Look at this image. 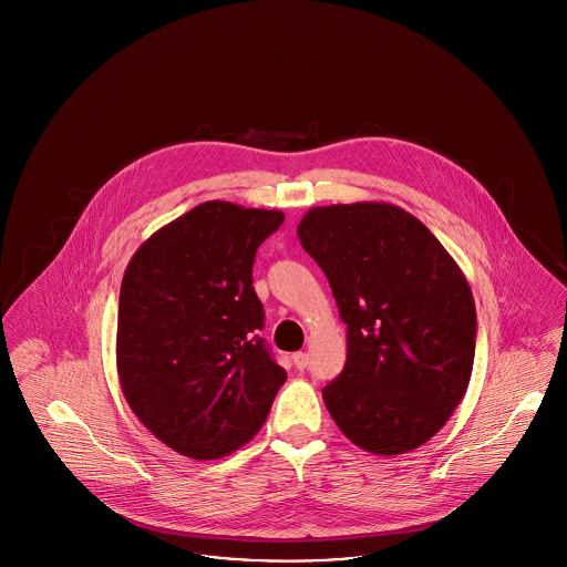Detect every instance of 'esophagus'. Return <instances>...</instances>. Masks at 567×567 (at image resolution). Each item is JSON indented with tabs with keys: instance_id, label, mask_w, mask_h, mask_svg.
Segmentation results:
<instances>
[{
	"instance_id": "34e87169",
	"label": "esophagus",
	"mask_w": 567,
	"mask_h": 567,
	"mask_svg": "<svg viewBox=\"0 0 567 567\" xmlns=\"http://www.w3.org/2000/svg\"><path fill=\"white\" fill-rule=\"evenodd\" d=\"M293 363H296L297 370H306L308 368V354L306 352H296L293 354Z\"/></svg>"
}]
</instances>
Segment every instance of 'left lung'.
I'll return each instance as SVG.
<instances>
[{
  "label": "left lung",
  "mask_w": 567,
  "mask_h": 567,
  "mask_svg": "<svg viewBox=\"0 0 567 567\" xmlns=\"http://www.w3.org/2000/svg\"><path fill=\"white\" fill-rule=\"evenodd\" d=\"M347 323V365L323 389L359 449L404 455L444 427L476 351L472 289L449 250L386 202L317 206L297 225Z\"/></svg>",
  "instance_id": "obj_1"
}]
</instances>
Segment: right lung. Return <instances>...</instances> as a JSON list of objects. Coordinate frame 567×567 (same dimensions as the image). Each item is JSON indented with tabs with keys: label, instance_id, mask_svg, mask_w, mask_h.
Segmentation results:
<instances>
[{
	"label": "right lung",
	"instance_id": "add662e5",
	"mask_svg": "<svg viewBox=\"0 0 567 567\" xmlns=\"http://www.w3.org/2000/svg\"><path fill=\"white\" fill-rule=\"evenodd\" d=\"M280 210L204 202L140 244L118 297L116 372L142 425L172 451L220 458L270 414L287 372L264 340L252 289Z\"/></svg>",
	"mask_w": 567,
	"mask_h": 567
}]
</instances>
